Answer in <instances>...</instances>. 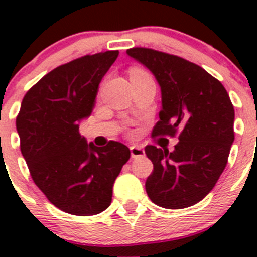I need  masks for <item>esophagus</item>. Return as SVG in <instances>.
Returning <instances> with one entry per match:
<instances>
[{
    "instance_id": "34e87169",
    "label": "esophagus",
    "mask_w": 257,
    "mask_h": 257,
    "mask_svg": "<svg viewBox=\"0 0 257 257\" xmlns=\"http://www.w3.org/2000/svg\"><path fill=\"white\" fill-rule=\"evenodd\" d=\"M130 152L133 158H139V157L145 156L144 149H143L140 145H133V147H130Z\"/></svg>"
}]
</instances>
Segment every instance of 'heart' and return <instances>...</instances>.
<instances>
[{"label":"heart","instance_id":"b5f03b06","mask_svg":"<svg viewBox=\"0 0 257 257\" xmlns=\"http://www.w3.org/2000/svg\"><path fill=\"white\" fill-rule=\"evenodd\" d=\"M133 72H143V70H140V69H134ZM133 72H131V73H133Z\"/></svg>","mask_w":257,"mask_h":257}]
</instances>
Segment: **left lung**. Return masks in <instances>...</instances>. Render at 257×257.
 <instances>
[{
	"instance_id": "1",
	"label": "left lung",
	"mask_w": 257,
	"mask_h": 257,
	"mask_svg": "<svg viewBox=\"0 0 257 257\" xmlns=\"http://www.w3.org/2000/svg\"><path fill=\"white\" fill-rule=\"evenodd\" d=\"M126 54L152 72L161 87L153 136L180 130L175 149L145 147L154 170L145 183L153 203L179 210L205 198L219 180L234 142V108L225 87L199 65L152 49Z\"/></svg>"
}]
</instances>
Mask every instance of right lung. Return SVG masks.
<instances>
[{"label": "right lung", "mask_w": 257, "mask_h": 257, "mask_svg": "<svg viewBox=\"0 0 257 257\" xmlns=\"http://www.w3.org/2000/svg\"><path fill=\"white\" fill-rule=\"evenodd\" d=\"M99 52L51 70L26 94L17 118L20 151L35 184L55 207L78 216L103 212L130 149L110 140L95 147L79 134L99 85L118 58Z\"/></svg>", "instance_id": "obj_1"}]
</instances>
